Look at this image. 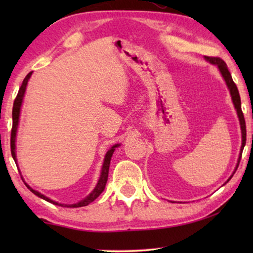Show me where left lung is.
Wrapping results in <instances>:
<instances>
[{
    "mask_svg": "<svg viewBox=\"0 0 253 253\" xmlns=\"http://www.w3.org/2000/svg\"><path fill=\"white\" fill-rule=\"evenodd\" d=\"M205 60L207 62H210L211 64L216 65V67L219 68L220 74H221V76H222V78L224 79V82H226L227 87H228V89H229V92H230L231 100H233V103H234L235 109H236L238 120H240V126H241V131H242V146H241V151H240V157H238V160H237V165H236V167H235V170L233 172V175H234L235 171H236L237 167H238V164H240V160H241V157H242V152H243V148L245 146V140H247V126H245L244 115H243V113H242V108H241L240 93H238L237 86L234 83L233 78H231L230 72H229V70H228L227 64L224 63L223 60H221L220 57H209V56H205ZM233 175H231L230 177L228 178L227 182H229V179L233 177ZM226 183H224V184H226Z\"/></svg>",
    "mask_w": 253,
    "mask_h": 253,
    "instance_id": "8db88e82",
    "label": "left lung"
}]
</instances>
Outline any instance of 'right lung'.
Here are the masks:
<instances>
[{
    "label": "right lung",
    "mask_w": 253,
    "mask_h": 253,
    "mask_svg": "<svg viewBox=\"0 0 253 253\" xmlns=\"http://www.w3.org/2000/svg\"><path fill=\"white\" fill-rule=\"evenodd\" d=\"M31 76H32V72H30V74L27 75L25 78H24L23 84H22V86H20V88H19V91H18V94H17L16 99H15V102H13V108H12V129H11V140H10V145H11V155H12V158H13V160H15V162H17V157H16V136H17V130H18L20 109H22L23 99H24V95H25L26 86H27V83H29V81H30ZM119 146H120V144H115V145H113V146L110 147L108 151H107V153L105 155V160H103L102 168H101V174H100L99 181H98V183H96L95 188L93 189V191L89 193V195L86 197V198L81 200V202H78V203H76V204H61V203H57V202H55V200H51L50 198H48V197L42 195V193H40L39 191H37V190L32 189L29 184H27V183H25V185L27 186V189H30L31 192H33L34 195L39 197V198L46 200V202H48V203L54 204V205L63 206V207H83V206H87L88 204H91L92 202H94V200L98 198L100 195H101V192L103 191V190H105L107 179H108L110 160H112L113 153H114V151H115V148L119 147Z\"/></svg>",
    "instance_id": "right-lung-1"
}]
</instances>
